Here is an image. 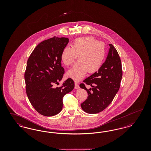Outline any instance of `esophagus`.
I'll list each match as a JSON object with an SVG mask.
<instances>
[{"instance_id": "34e87169", "label": "esophagus", "mask_w": 151, "mask_h": 151, "mask_svg": "<svg viewBox=\"0 0 151 151\" xmlns=\"http://www.w3.org/2000/svg\"><path fill=\"white\" fill-rule=\"evenodd\" d=\"M75 89H79V88H80V86H79L78 83H76V82L75 83Z\"/></svg>"}]
</instances>
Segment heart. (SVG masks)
I'll use <instances>...</instances> for the list:
<instances>
[{
	"label": "heart",
	"mask_w": 151,
	"mask_h": 151,
	"mask_svg": "<svg viewBox=\"0 0 151 151\" xmlns=\"http://www.w3.org/2000/svg\"><path fill=\"white\" fill-rule=\"evenodd\" d=\"M79 55V60L67 72V76L75 80L83 78L86 73L97 71L103 65L106 55L105 44L92 37H80L72 42V47L66 46L61 54L65 65H72Z\"/></svg>",
	"instance_id": "1"
}]
</instances>
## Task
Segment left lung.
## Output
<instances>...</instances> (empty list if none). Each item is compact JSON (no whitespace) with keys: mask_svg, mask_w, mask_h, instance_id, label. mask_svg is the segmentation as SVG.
I'll use <instances>...</instances> for the list:
<instances>
[{"mask_svg":"<svg viewBox=\"0 0 151 151\" xmlns=\"http://www.w3.org/2000/svg\"><path fill=\"white\" fill-rule=\"evenodd\" d=\"M109 45L110 49L105 62L97 72L83 81L92 88L88 89L84 84L80 85L88 94L81 107L89 114L100 113L107 108L120 88L122 78L121 60L114 46L112 44Z\"/></svg>","mask_w":151,"mask_h":151,"instance_id":"1","label":"left lung"}]
</instances>
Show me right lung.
Listing matches in <instances>:
<instances>
[{
    "label": "right lung",
    "instance_id": "right-lung-1",
    "mask_svg": "<svg viewBox=\"0 0 151 151\" xmlns=\"http://www.w3.org/2000/svg\"><path fill=\"white\" fill-rule=\"evenodd\" d=\"M68 42L65 37L45 40L36 46L28 60L24 76L27 94L41 115L50 116L60 112L64 96L75 87L71 78L59 88L53 87L63 78L65 70L61 66V54Z\"/></svg>",
    "mask_w": 151,
    "mask_h": 151
}]
</instances>
